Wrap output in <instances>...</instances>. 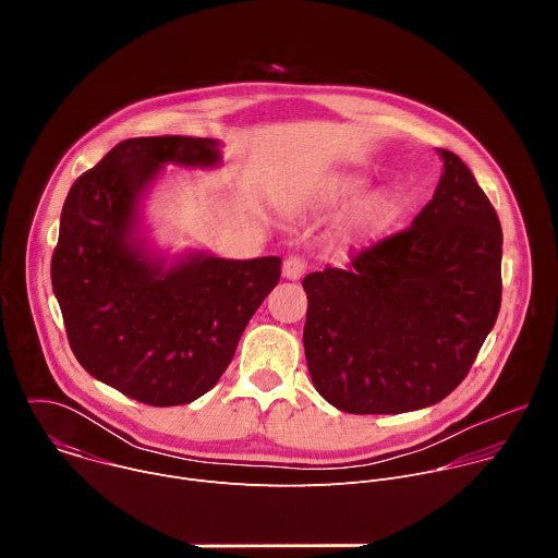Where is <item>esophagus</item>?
Segmentation results:
<instances>
[{"label": "esophagus", "instance_id": "34e87169", "mask_svg": "<svg viewBox=\"0 0 558 558\" xmlns=\"http://www.w3.org/2000/svg\"><path fill=\"white\" fill-rule=\"evenodd\" d=\"M304 271H306V260H304L302 256H298V254H291V256L284 260V265H282V276L289 278V280L302 278Z\"/></svg>", "mask_w": 558, "mask_h": 558}]
</instances>
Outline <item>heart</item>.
Returning a JSON list of instances; mask_svg holds the SVG:
<instances>
[{
    "label": "heart",
    "mask_w": 558,
    "mask_h": 558,
    "mask_svg": "<svg viewBox=\"0 0 558 558\" xmlns=\"http://www.w3.org/2000/svg\"><path fill=\"white\" fill-rule=\"evenodd\" d=\"M366 190V181L357 177L333 181L325 187L323 201L329 205H351ZM402 214V201L395 192L381 190L371 194L366 201L357 205V209L349 218V231L355 238H375L392 227V222Z\"/></svg>",
    "instance_id": "obj_1"
}]
</instances>
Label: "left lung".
I'll use <instances>...</instances> for the list:
<instances>
[{"instance_id":"obj_1","label":"left lung","mask_w":558,"mask_h":558,"mask_svg":"<svg viewBox=\"0 0 558 558\" xmlns=\"http://www.w3.org/2000/svg\"><path fill=\"white\" fill-rule=\"evenodd\" d=\"M444 174L413 225L302 280L304 355L329 404L353 415L433 407L468 375L501 306L504 233L468 166Z\"/></svg>"}]
</instances>
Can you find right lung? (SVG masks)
Listing matches in <instances>:
<instances>
[{
	"label": "right lung",
	"instance_id": "1",
	"mask_svg": "<svg viewBox=\"0 0 558 558\" xmlns=\"http://www.w3.org/2000/svg\"><path fill=\"white\" fill-rule=\"evenodd\" d=\"M218 158L211 138H128L74 181L61 209L50 278L70 349L93 377L149 407L190 404L216 386L280 280L278 256L194 254L163 269L132 241L136 198L161 166Z\"/></svg>",
	"mask_w": 558,
	"mask_h": 558
}]
</instances>
